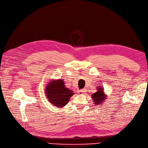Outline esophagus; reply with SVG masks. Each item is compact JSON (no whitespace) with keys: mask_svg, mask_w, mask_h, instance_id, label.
Masks as SVG:
<instances>
[{"mask_svg":"<svg viewBox=\"0 0 148 148\" xmlns=\"http://www.w3.org/2000/svg\"><path fill=\"white\" fill-rule=\"evenodd\" d=\"M85 90V88H83V89H80V90H78V94H82L83 92H84Z\"/></svg>","mask_w":148,"mask_h":148,"instance_id":"1","label":"esophagus"}]
</instances>
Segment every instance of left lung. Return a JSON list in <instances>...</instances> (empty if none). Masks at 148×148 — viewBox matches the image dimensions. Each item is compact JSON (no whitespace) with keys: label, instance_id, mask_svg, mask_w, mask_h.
<instances>
[{"label":"left lung","instance_id":"obj_1","mask_svg":"<svg viewBox=\"0 0 148 148\" xmlns=\"http://www.w3.org/2000/svg\"><path fill=\"white\" fill-rule=\"evenodd\" d=\"M92 97L94 99V103L96 104H101L103 103L105 99V95L104 94V92L103 91V88H100V87H98V91L95 92L94 94L92 95Z\"/></svg>","mask_w":148,"mask_h":148}]
</instances>
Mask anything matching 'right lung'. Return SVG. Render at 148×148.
I'll list each match as a JSON object with an SVG mask.
<instances>
[{
    "label": "right lung",
    "mask_w": 148,
    "mask_h": 148,
    "mask_svg": "<svg viewBox=\"0 0 148 148\" xmlns=\"http://www.w3.org/2000/svg\"><path fill=\"white\" fill-rule=\"evenodd\" d=\"M45 88L49 102L58 108L65 106L74 94L73 91L64 87V82L61 80L51 82Z\"/></svg>",
    "instance_id": "1"
}]
</instances>
